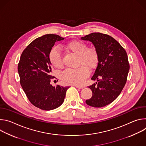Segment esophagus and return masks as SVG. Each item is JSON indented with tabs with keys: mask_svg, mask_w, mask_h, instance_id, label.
Returning a JSON list of instances; mask_svg holds the SVG:
<instances>
[{
	"mask_svg": "<svg viewBox=\"0 0 146 146\" xmlns=\"http://www.w3.org/2000/svg\"><path fill=\"white\" fill-rule=\"evenodd\" d=\"M73 86L76 87V88H80V89H82V88H84V87L80 86H77V85H74Z\"/></svg>",
	"mask_w": 146,
	"mask_h": 146,
	"instance_id": "obj_1",
	"label": "esophagus"
}]
</instances>
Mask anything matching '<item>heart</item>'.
Here are the masks:
<instances>
[{
    "mask_svg": "<svg viewBox=\"0 0 146 146\" xmlns=\"http://www.w3.org/2000/svg\"><path fill=\"white\" fill-rule=\"evenodd\" d=\"M69 51L79 56L80 66L76 69H67L61 73L60 78L66 84L81 86L90 74V69L95 68L99 62V53L95 47L88 48L84 41L76 40L70 41L66 45ZM49 59L51 65L56 68H60L63 65L62 53L60 50L55 47L52 48L49 53Z\"/></svg>",
    "mask_w": 146,
    "mask_h": 146,
    "instance_id": "b5f03b06",
    "label": "heart"
}]
</instances>
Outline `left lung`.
<instances>
[{"label": "left lung", "mask_w": 146, "mask_h": 146, "mask_svg": "<svg viewBox=\"0 0 146 146\" xmlns=\"http://www.w3.org/2000/svg\"><path fill=\"white\" fill-rule=\"evenodd\" d=\"M82 40L93 43L99 53V62L91 79L97 80L89 88L92 96L86 101L88 105L102 108L113 102L126 84L129 64L126 51L111 36L92 33Z\"/></svg>", "instance_id": "left-lung-1"}]
</instances>
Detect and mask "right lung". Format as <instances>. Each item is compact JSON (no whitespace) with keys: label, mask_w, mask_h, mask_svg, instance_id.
I'll list each match as a JSON object with an SVG mask.
<instances>
[{"label":"right lung","mask_w":146,"mask_h":146,"mask_svg":"<svg viewBox=\"0 0 146 146\" xmlns=\"http://www.w3.org/2000/svg\"><path fill=\"white\" fill-rule=\"evenodd\" d=\"M59 35L47 34L38 37L23 51L18 65L20 84L33 106L43 110L59 107L65 98L69 87L56 85L51 81V67L49 53L56 41L64 40Z\"/></svg>","instance_id":"1"}]
</instances>
